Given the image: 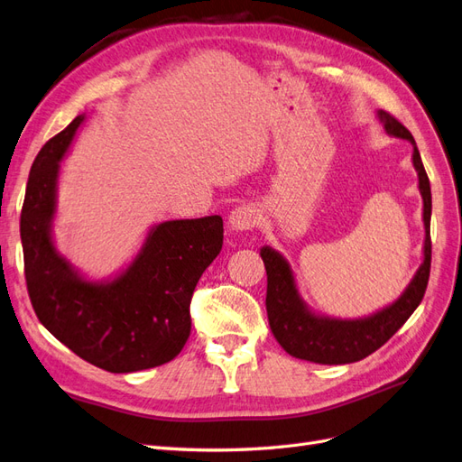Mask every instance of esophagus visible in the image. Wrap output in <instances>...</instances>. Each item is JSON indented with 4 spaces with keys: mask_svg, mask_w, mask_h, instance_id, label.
<instances>
[{
    "mask_svg": "<svg viewBox=\"0 0 462 462\" xmlns=\"http://www.w3.org/2000/svg\"><path fill=\"white\" fill-rule=\"evenodd\" d=\"M258 223V209L251 204H243L235 208L229 216V229L233 233L251 231Z\"/></svg>",
    "mask_w": 462,
    "mask_h": 462,
    "instance_id": "1",
    "label": "esophagus"
}]
</instances>
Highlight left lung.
Returning a JSON list of instances; mask_svg holds the SVG:
<instances>
[{
	"label": "left lung",
	"mask_w": 462,
	"mask_h": 462,
	"mask_svg": "<svg viewBox=\"0 0 462 462\" xmlns=\"http://www.w3.org/2000/svg\"><path fill=\"white\" fill-rule=\"evenodd\" d=\"M377 118L384 132L394 138L408 140L412 143V165L418 172V189L423 200V260L410 280L401 297L375 313L361 319H336L319 315L310 309L301 293H299L295 273L290 262L272 246H262L260 256L264 260L268 290H266V310L273 338L280 342L285 352L297 359H307L322 365H344L354 364L373 354L402 327L421 303L428 288L430 266H431V189L430 179L423 169L416 142L401 122L389 112L377 110Z\"/></svg>",
	"instance_id": "1"
}]
</instances>
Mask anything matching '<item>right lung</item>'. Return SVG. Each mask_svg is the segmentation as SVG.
<instances>
[{"label":"right lung","instance_id":"add662e5","mask_svg":"<svg viewBox=\"0 0 462 462\" xmlns=\"http://www.w3.org/2000/svg\"><path fill=\"white\" fill-rule=\"evenodd\" d=\"M85 115L36 155L21 211L24 278L36 317L73 354L110 373L174 359L190 336V299L223 245V219H172L149 229L140 253L108 280H89L58 251L60 161Z\"/></svg>","mask_w":462,"mask_h":462}]
</instances>
